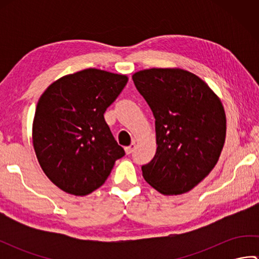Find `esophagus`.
Here are the masks:
<instances>
[{"label": "esophagus", "instance_id": "34e87169", "mask_svg": "<svg viewBox=\"0 0 259 259\" xmlns=\"http://www.w3.org/2000/svg\"><path fill=\"white\" fill-rule=\"evenodd\" d=\"M135 148H136L135 142H133V144H131L129 147H125L124 148V151H125L126 155H130V153H133L134 150H135Z\"/></svg>", "mask_w": 259, "mask_h": 259}]
</instances>
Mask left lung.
<instances>
[{
  "mask_svg": "<svg viewBox=\"0 0 259 259\" xmlns=\"http://www.w3.org/2000/svg\"><path fill=\"white\" fill-rule=\"evenodd\" d=\"M137 90L156 119L157 151L142 176L162 195H181L205 179L221 156L226 114L199 76L179 68L136 72Z\"/></svg>",
  "mask_w": 259,
  "mask_h": 259,
  "instance_id": "obj_1",
  "label": "left lung"
}]
</instances>
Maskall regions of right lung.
Segmentation results:
<instances>
[{"mask_svg": "<svg viewBox=\"0 0 259 259\" xmlns=\"http://www.w3.org/2000/svg\"><path fill=\"white\" fill-rule=\"evenodd\" d=\"M126 82L124 74L85 69L54 81L38 99L33 147L47 177L61 190L91 194L124 156L103 113Z\"/></svg>", "mask_w": 259, "mask_h": 259, "instance_id": "1", "label": "right lung"}]
</instances>
